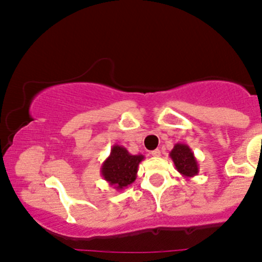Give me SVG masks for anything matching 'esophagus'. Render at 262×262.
I'll return each instance as SVG.
<instances>
[{
	"label": "esophagus",
	"instance_id": "1",
	"mask_svg": "<svg viewBox=\"0 0 262 262\" xmlns=\"http://www.w3.org/2000/svg\"><path fill=\"white\" fill-rule=\"evenodd\" d=\"M151 156H154V157H160V156H161V151H160V150H154V151H151Z\"/></svg>",
	"mask_w": 262,
	"mask_h": 262
}]
</instances>
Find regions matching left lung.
<instances>
[{
	"mask_svg": "<svg viewBox=\"0 0 262 262\" xmlns=\"http://www.w3.org/2000/svg\"><path fill=\"white\" fill-rule=\"evenodd\" d=\"M169 157L174 162L177 170L184 178L191 179L196 177L198 171H200L196 157H194L190 146L186 144H181V142L175 144L173 150L170 151Z\"/></svg>",
	"mask_w": 262,
	"mask_h": 262,
	"instance_id": "1",
	"label": "left lung"
}]
</instances>
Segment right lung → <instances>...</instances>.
Segmentation results:
<instances>
[{"mask_svg": "<svg viewBox=\"0 0 262 262\" xmlns=\"http://www.w3.org/2000/svg\"><path fill=\"white\" fill-rule=\"evenodd\" d=\"M144 158L142 155L129 154L124 146L114 145L110 156L101 164V177L115 190H124L135 181L138 167Z\"/></svg>", "mask_w": 262, "mask_h": 262, "instance_id": "add662e5", "label": "right lung"}]
</instances>
